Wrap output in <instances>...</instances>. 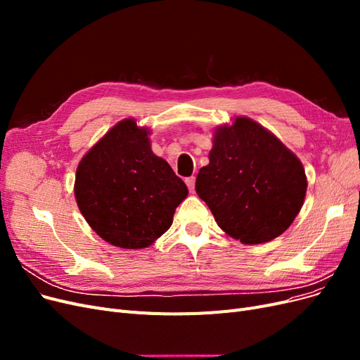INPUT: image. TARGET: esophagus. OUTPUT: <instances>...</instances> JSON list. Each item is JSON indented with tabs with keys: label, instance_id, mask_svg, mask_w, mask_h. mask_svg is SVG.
Here are the masks:
<instances>
[{
	"label": "esophagus",
	"instance_id": "esophagus-1",
	"mask_svg": "<svg viewBox=\"0 0 360 360\" xmlns=\"http://www.w3.org/2000/svg\"><path fill=\"white\" fill-rule=\"evenodd\" d=\"M186 184H188L189 191H191V192H193V191H195V177H189V179H186Z\"/></svg>",
	"mask_w": 360,
	"mask_h": 360
}]
</instances>
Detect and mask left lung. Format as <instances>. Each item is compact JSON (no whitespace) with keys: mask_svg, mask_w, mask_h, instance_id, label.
I'll return each instance as SVG.
<instances>
[{"mask_svg":"<svg viewBox=\"0 0 360 360\" xmlns=\"http://www.w3.org/2000/svg\"><path fill=\"white\" fill-rule=\"evenodd\" d=\"M209 160L195 191L236 240H274L299 214L308 186L302 162L254 120L237 117L217 127Z\"/></svg>","mask_w":360,"mask_h":360,"instance_id":"obj_1","label":"left lung"}]
</instances>
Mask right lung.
Returning <instances> with one entry per match:
<instances>
[{
  "mask_svg": "<svg viewBox=\"0 0 360 360\" xmlns=\"http://www.w3.org/2000/svg\"><path fill=\"white\" fill-rule=\"evenodd\" d=\"M148 134L126 118L97 141L76 169L75 198L85 221L105 242L123 249L153 243L188 197L184 181L151 151Z\"/></svg>",
  "mask_w": 360,
  "mask_h": 360,
  "instance_id": "add662e5",
  "label": "right lung"
}]
</instances>
